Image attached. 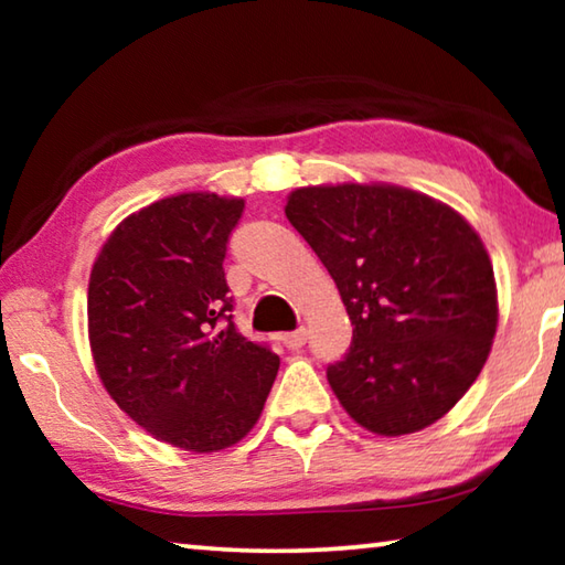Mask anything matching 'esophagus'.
<instances>
[{"label":"esophagus","mask_w":565,"mask_h":565,"mask_svg":"<svg viewBox=\"0 0 565 565\" xmlns=\"http://www.w3.org/2000/svg\"><path fill=\"white\" fill-rule=\"evenodd\" d=\"M306 337H309V333H306V329H296V331H289V333H284L281 337V343L289 351H299L303 343H306Z\"/></svg>","instance_id":"esophagus-1"}]
</instances>
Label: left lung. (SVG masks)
<instances>
[{"label":"left lung","mask_w":565,"mask_h":565,"mask_svg":"<svg viewBox=\"0 0 565 565\" xmlns=\"http://www.w3.org/2000/svg\"><path fill=\"white\" fill-rule=\"evenodd\" d=\"M286 218L309 244L353 323L327 379L349 416L381 436L431 426L489 359L493 266L466 218L388 184L303 186Z\"/></svg>","instance_id":"8db88e82"}]
</instances>
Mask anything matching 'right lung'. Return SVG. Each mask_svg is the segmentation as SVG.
Listing matches in <instances>:
<instances>
[{
  "label": "right lung",
  "instance_id": "1",
  "mask_svg": "<svg viewBox=\"0 0 565 565\" xmlns=\"http://www.w3.org/2000/svg\"><path fill=\"white\" fill-rule=\"evenodd\" d=\"M242 212L244 199H161L114 228L89 276L104 388L151 436L194 454L242 441L279 371L234 327L224 259Z\"/></svg>",
  "mask_w": 565,
  "mask_h": 565
}]
</instances>
